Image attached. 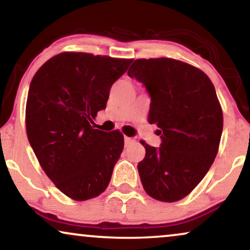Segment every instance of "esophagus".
Segmentation results:
<instances>
[{
  "mask_svg": "<svg viewBox=\"0 0 250 250\" xmlns=\"http://www.w3.org/2000/svg\"><path fill=\"white\" fill-rule=\"evenodd\" d=\"M135 140L132 139V138H127V136H125L124 138V142H125V146H129L131 145H133L134 143Z\"/></svg>",
  "mask_w": 250,
  "mask_h": 250,
  "instance_id": "34e87169",
  "label": "esophagus"
}]
</instances>
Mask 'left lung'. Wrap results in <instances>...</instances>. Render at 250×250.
Here are the masks:
<instances>
[{"label": "left lung", "mask_w": 250, "mask_h": 250, "mask_svg": "<svg viewBox=\"0 0 250 250\" xmlns=\"http://www.w3.org/2000/svg\"><path fill=\"white\" fill-rule=\"evenodd\" d=\"M150 95L149 123L158 126L159 148L142 143L138 164L143 189L157 200L188 196L214 163L223 131V112L204 71L169 58L138 59L127 71Z\"/></svg>", "instance_id": "8db88e82"}]
</instances>
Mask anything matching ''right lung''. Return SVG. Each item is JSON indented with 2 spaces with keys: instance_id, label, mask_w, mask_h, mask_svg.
Returning <instances> with one entry per match:
<instances>
[{
  "instance_id": "right-lung-1",
  "label": "right lung",
  "mask_w": 250,
  "mask_h": 250,
  "mask_svg": "<svg viewBox=\"0 0 250 250\" xmlns=\"http://www.w3.org/2000/svg\"><path fill=\"white\" fill-rule=\"evenodd\" d=\"M131 59L63 52L33 77L26 104L28 141L49 179L71 199L83 201L107 189L124 148L118 131L94 128L112 84Z\"/></svg>"
}]
</instances>
